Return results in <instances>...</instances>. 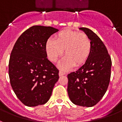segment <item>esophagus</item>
Wrapping results in <instances>:
<instances>
[{
    "mask_svg": "<svg viewBox=\"0 0 122 122\" xmlns=\"http://www.w3.org/2000/svg\"><path fill=\"white\" fill-rule=\"evenodd\" d=\"M66 74H65V72H62V71H59V76H64Z\"/></svg>",
    "mask_w": 122,
    "mask_h": 122,
    "instance_id": "34e87169",
    "label": "esophagus"
}]
</instances>
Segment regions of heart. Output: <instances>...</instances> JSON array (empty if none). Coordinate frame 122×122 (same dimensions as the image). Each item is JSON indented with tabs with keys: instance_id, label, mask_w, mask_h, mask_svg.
I'll list each match as a JSON object with an SVG mask.
<instances>
[{
	"instance_id": "obj_1",
	"label": "heart",
	"mask_w": 122,
	"mask_h": 122,
	"mask_svg": "<svg viewBox=\"0 0 122 122\" xmlns=\"http://www.w3.org/2000/svg\"><path fill=\"white\" fill-rule=\"evenodd\" d=\"M92 43L91 39L86 33L65 29L56 35V40H47L45 51L48 58L55 63L63 54L66 56L58 63L62 71H68L74 65H83L91 55Z\"/></svg>"
}]
</instances>
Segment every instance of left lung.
<instances>
[{"label":"left lung","instance_id":"8db88e82","mask_svg":"<svg viewBox=\"0 0 122 122\" xmlns=\"http://www.w3.org/2000/svg\"><path fill=\"white\" fill-rule=\"evenodd\" d=\"M91 39V55L83 66L67 75V93L73 104L82 107L97 104L108 88L112 60L101 38L91 30L80 28Z\"/></svg>","mask_w":122,"mask_h":122}]
</instances>
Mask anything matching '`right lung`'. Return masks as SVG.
I'll return each mask as SVG.
<instances>
[{"label": "right lung", "instance_id": "1", "mask_svg": "<svg viewBox=\"0 0 122 122\" xmlns=\"http://www.w3.org/2000/svg\"><path fill=\"white\" fill-rule=\"evenodd\" d=\"M58 30L33 26L25 31L14 45L10 56L9 74L11 86L24 105L46 104L59 79V70L47 58V40Z\"/></svg>", "mask_w": 122, "mask_h": 122}]
</instances>
